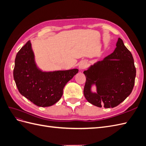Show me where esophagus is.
Here are the masks:
<instances>
[{
  "instance_id": "1",
  "label": "esophagus",
  "mask_w": 146,
  "mask_h": 146,
  "mask_svg": "<svg viewBox=\"0 0 146 146\" xmlns=\"http://www.w3.org/2000/svg\"><path fill=\"white\" fill-rule=\"evenodd\" d=\"M86 66H87L86 62H85V61H82V62H81L80 64H79V69L80 70H83L86 68Z\"/></svg>"
}]
</instances>
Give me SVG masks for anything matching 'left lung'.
<instances>
[{"label": "left lung", "mask_w": 146, "mask_h": 146, "mask_svg": "<svg viewBox=\"0 0 146 146\" xmlns=\"http://www.w3.org/2000/svg\"><path fill=\"white\" fill-rule=\"evenodd\" d=\"M86 80L83 93L88 102L96 107L114 108L133 90L136 68L131 52L119 38L114 52L83 72ZM96 86V92L91 91Z\"/></svg>", "instance_id": "obj_1"}]
</instances>
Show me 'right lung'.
Returning <instances> with one entry per match:
<instances>
[{
	"mask_svg": "<svg viewBox=\"0 0 146 146\" xmlns=\"http://www.w3.org/2000/svg\"><path fill=\"white\" fill-rule=\"evenodd\" d=\"M78 69L43 72L37 67L30 41L17 52L13 77L21 95L38 107H50L63 95L66 84Z\"/></svg>",
	"mask_w": 146,
	"mask_h": 146,
	"instance_id": "right-lung-1",
	"label": "right lung"
}]
</instances>
